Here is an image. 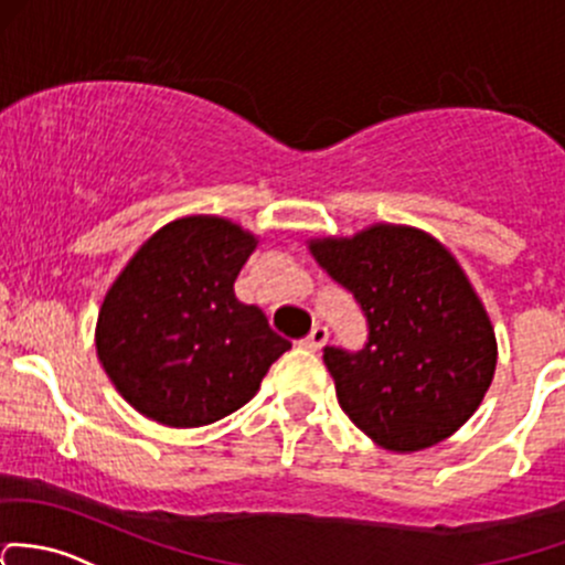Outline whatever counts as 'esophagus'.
Masks as SVG:
<instances>
[{"label":"esophagus","mask_w":565,"mask_h":565,"mask_svg":"<svg viewBox=\"0 0 565 565\" xmlns=\"http://www.w3.org/2000/svg\"><path fill=\"white\" fill-rule=\"evenodd\" d=\"M328 338H330L328 328H322V324H317V328L308 332V338H302V347L311 349V352H319V349H322L324 343H328Z\"/></svg>","instance_id":"esophagus-1"}]
</instances>
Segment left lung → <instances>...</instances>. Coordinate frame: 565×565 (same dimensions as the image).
Listing matches in <instances>:
<instances>
[{
  "instance_id": "obj_1",
  "label": "left lung",
  "mask_w": 565,
  "mask_h": 565,
  "mask_svg": "<svg viewBox=\"0 0 565 565\" xmlns=\"http://www.w3.org/2000/svg\"><path fill=\"white\" fill-rule=\"evenodd\" d=\"M308 252L367 319L360 352L324 349L347 417L390 452H419L460 430L490 390L495 330L441 241L406 224L311 237Z\"/></svg>"
}]
</instances>
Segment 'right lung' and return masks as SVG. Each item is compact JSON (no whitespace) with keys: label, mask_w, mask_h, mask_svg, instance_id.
<instances>
[{"label":"right lung","mask_w":565,"mask_h":565,"mask_svg":"<svg viewBox=\"0 0 565 565\" xmlns=\"http://www.w3.org/2000/svg\"><path fill=\"white\" fill-rule=\"evenodd\" d=\"M259 237L222 216L164 224L132 254L105 295L97 358L118 395L168 427H203L246 406L292 343L235 278Z\"/></svg>","instance_id":"1"}]
</instances>
